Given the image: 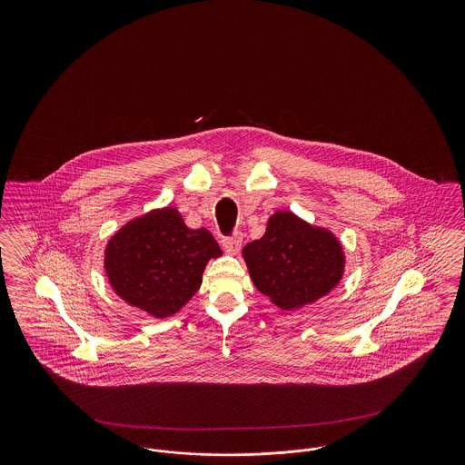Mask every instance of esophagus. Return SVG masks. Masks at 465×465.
<instances>
[{
	"label": "esophagus",
	"instance_id": "34e87169",
	"mask_svg": "<svg viewBox=\"0 0 465 465\" xmlns=\"http://www.w3.org/2000/svg\"><path fill=\"white\" fill-rule=\"evenodd\" d=\"M222 245L226 252L237 254V252L241 251V245H242V233H241V232H235V233L230 235V237H223Z\"/></svg>",
	"mask_w": 465,
	"mask_h": 465
}]
</instances>
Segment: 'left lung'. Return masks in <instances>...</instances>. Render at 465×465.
Masks as SVG:
<instances>
[{"mask_svg": "<svg viewBox=\"0 0 465 465\" xmlns=\"http://www.w3.org/2000/svg\"><path fill=\"white\" fill-rule=\"evenodd\" d=\"M243 260L256 289L286 310L319 300L343 273L340 242L291 213L272 216L265 235L243 247Z\"/></svg>", "mask_w": 465, "mask_h": 465, "instance_id": "obj_1", "label": "left lung"}]
</instances>
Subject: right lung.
I'll list each match as a JSON object with an SVG mask.
<instances>
[{
  "instance_id": "obj_1",
  "label": "right lung",
  "mask_w": 465,
  "mask_h": 465,
  "mask_svg": "<svg viewBox=\"0 0 465 465\" xmlns=\"http://www.w3.org/2000/svg\"><path fill=\"white\" fill-rule=\"evenodd\" d=\"M218 256L222 249L211 232L190 230L167 207L114 233L104 265L118 296L153 317H169L197 292L207 262Z\"/></svg>"
}]
</instances>
